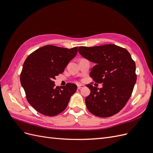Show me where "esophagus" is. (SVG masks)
Masks as SVG:
<instances>
[{"label": "esophagus", "mask_w": 153, "mask_h": 153, "mask_svg": "<svg viewBox=\"0 0 153 153\" xmlns=\"http://www.w3.org/2000/svg\"><path fill=\"white\" fill-rule=\"evenodd\" d=\"M84 87H85L84 85H78V86H77L78 89H81L82 88H84Z\"/></svg>", "instance_id": "obj_1"}]
</instances>
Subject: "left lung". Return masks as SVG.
I'll use <instances>...</instances> for the list:
<instances>
[{
  "instance_id": "1",
  "label": "left lung",
  "mask_w": 153,
  "mask_h": 153,
  "mask_svg": "<svg viewBox=\"0 0 153 153\" xmlns=\"http://www.w3.org/2000/svg\"><path fill=\"white\" fill-rule=\"evenodd\" d=\"M83 57L96 64L90 76L94 82L103 84L98 89L86 86L91 94L85 98L88 110L96 116L108 117L118 113L130 98L137 80L135 63L128 51L115 45L80 47Z\"/></svg>"
}]
</instances>
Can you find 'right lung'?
I'll return each instance as SVG.
<instances>
[{
    "label": "right lung",
    "mask_w": 153,
    "mask_h": 153,
    "mask_svg": "<svg viewBox=\"0 0 153 153\" xmlns=\"http://www.w3.org/2000/svg\"><path fill=\"white\" fill-rule=\"evenodd\" d=\"M78 47L71 49L46 45L30 53L24 62L20 82L30 105L39 113L55 116L66 109L76 84L55 87V76L62 73L76 56Z\"/></svg>",
    "instance_id": "1"
}]
</instances>
